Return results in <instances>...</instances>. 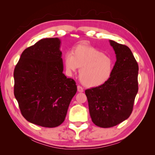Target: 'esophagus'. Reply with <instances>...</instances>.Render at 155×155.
<instances>
[{
    "instance_id": "1",
    "label": "esophagus",
    "mask_w": 155,
    "mask_h": 155,
    "mask_svg": "<svg viewBox=\"0 0 155 155\" xmlns=\"http://www.w3.org/2000/svg\"><path fill=\"white\" fill-rule=\"evenodd\" d=\"M77 91H78V92H79V93H83V92L84 91V89L83 87L78 85V86L77 87Z\"/></svg>"
}]
</instances>
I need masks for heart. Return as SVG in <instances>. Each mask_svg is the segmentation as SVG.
<instances>
[{
	"instance_id": "b5f03b06",
	"label": "heart",
	"mask_w": 155,
	"mask_h": 155,
	"mask_svg": "<svg viewBox=\"0 0 155 155\" xmlns=\"http://www.w3.org/2000/svg\"><path fill=\"white\" fill-rule=\"evenodd\" d=\"M64 60L69 72L80 68L81 81L88 87H98L106 83L113 70V61L109 56L90 46H77L72 52H66Z\"/></svg>"
}]
</instances>
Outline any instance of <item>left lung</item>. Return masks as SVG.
<instances>
[{
    "label": "left lung",
    "instance_id": "1",
    "mask_svg": "<svg viewBox=\"0 0 155 155\" xmlns=\"http://www.w3.org/2000/svg\"><path fill=\"white\" fill-rule=\"evenodd\" d=\"M110 43L117 57L110 77L85 91L92 121L102 128L116 126L130 117L139 90V65L130 49L111 40Z\"/></svg>",
    "mask_w": 155,
    "mask_h": 155
}]
</instances>
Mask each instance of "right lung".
Segmentation results:
<instances>
[{"instance_id": "obj_1", "label": "right lung", "mask_w": 155, "mask_h": 155, "mask_svg": "<svg viewBox=\"0 0 155 155\" xmlns=\"http://www.w3.org/2000/svg\"><path fill=\"white\" fill-rule=\"evenodd\" d=\"M58 38L41 39L22 52L14 70V94L22 115L38 126L53 128L63 123L75 81L62 73Z\"/></svg>"}]
</instances>
